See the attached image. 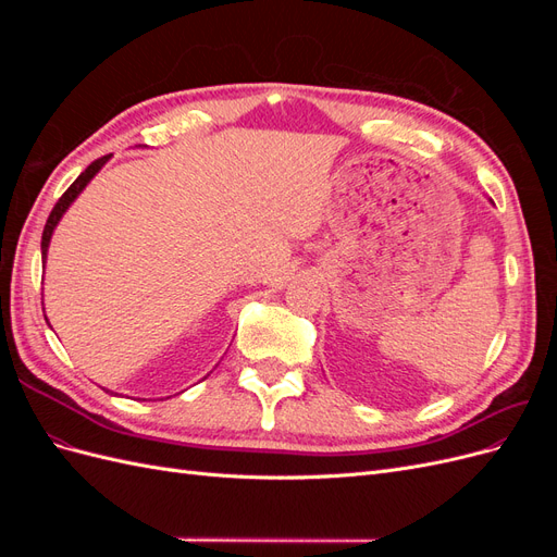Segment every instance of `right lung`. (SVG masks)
Returning <instances> with one entry per match:
<instances>
[{
	"instance_id": "obj_1",
	"label": "right lung",
	"mask_w": 557,
	"mask_h": 557,
	"mask_svg": "<svg viewBox=\"0 0 557 557\" xmlns=\"http://www.w3.org/2000/svg\"><path fill=\"white\" fill-rule=\"evenodd\" d=\"M107 160H109V156H104V158H97V160L88 166V170L83 172V174H81V176L70 185V188L64 190V195L58 199V205L53 207V211H50L48 221H46V227H44V237H41V256H44V260H46V250H48V244H50V234H53V230H55L58 221L62 218V213H64L66 209H70V205H72V201L78 197V193H81L83 188H86V185L90 183V178H92L99 170H102Z\"/></svg>"
}]
</instances>
